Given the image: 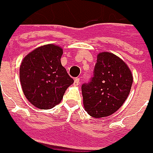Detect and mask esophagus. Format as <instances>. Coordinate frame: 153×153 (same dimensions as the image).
<instances>
[{"label":"esophagus","instance_id":"34e87169","mask_svg":"<svg viewBox=\"0 0 153 153\" xmlns=\"http://www.w3.org/2000/svg\"><path fill=\"white\" fill-rule=\"evenodd\" d=\"M74 83H75V85H79L80 84L79 78H75V80H74Z\"/></svg>","mask_w":153,"mask_h":153}]
</instances>
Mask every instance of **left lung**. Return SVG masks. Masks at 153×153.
Instances as JSON below:
<instances>
[{
    "instance_id": "1",
    "label": "left lung",
    "mask_w": 153,
    "mask_h": 153,
    "mask_svg": "<svg viewBox=\"0 0 153 153\" xmlns=\"http://www.w3.org/2000/svg\"><path fill=\"white\" fill-rule=\"evenodd\" d=\"M132 83V72L125 62L112 53H100L94 77L82 86L85 111L95 118L113 114L127 100Z\"/></svg>"
}]
</instances>
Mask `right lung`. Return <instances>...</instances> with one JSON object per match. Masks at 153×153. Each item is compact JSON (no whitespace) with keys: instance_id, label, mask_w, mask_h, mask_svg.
<instances>
[{"instance_id":"1","label":"right lung","mask_w":153,"mask_h":153,"mask_svg":"<svg viewBox=\"0 0 153 153\" xmlns=\"http://www.w3.org/2000/svg\"><path fill=\"white\" fill-rule=\"evenodd\" d=\"M63 49L55 44L36 48L22 60L19 78L25 96L42 110L54 107L74 80L62 66Z\"/></svg>"}]
</instances>
